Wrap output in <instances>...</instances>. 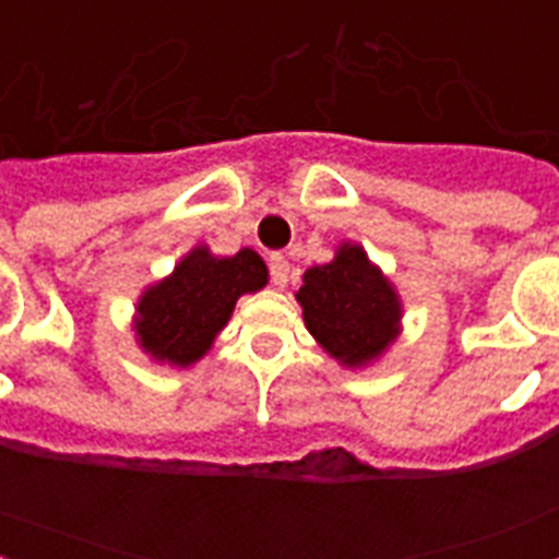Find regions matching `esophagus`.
I'll return each instance as SVG.
<instances>
[{
    "mask_svg": "<svg viewBox=\"0 0 559 559\" xmlns=\"http://www.w3.org/2000/svg\"><path fill=\"white\" fill-rule=\"evenodd\" d=\"M271 283L276 288H285L290 283V263L283 254H271Z\"/></svg>",
    "mask_w": 559,
    "mask_h": 559,
    "instance_id": "1",
    "label": "esophagus"
}]
</instances>
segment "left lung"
I'll use <instances>...</instances> for the list:
<instances>
[{"instance_id":"1","label":"left lung","mask_w":559,"mask_h":559,"mask_svg":"<svg viewBox=\"0 0 559 559\" xmlns=\"http://www.w3.org/2000/svg\"><path fill=\"white\" fill-rule=\"evenodd\" d=\"M316 344L344 369H367L403 333V299L367 249L344 240L335 257L302 274L296 290Z\"/></svg>"}]
</instances>
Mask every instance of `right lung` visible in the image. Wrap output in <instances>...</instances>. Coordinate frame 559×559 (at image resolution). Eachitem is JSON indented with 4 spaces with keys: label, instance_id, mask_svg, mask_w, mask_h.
Returning a JSON list of instances; mask_svg holds the SVG:
<instances>
[{
    "label": "right lung",
    "instance_id": "1",
    "mask_svg": "<svg viewBox=\"0 0 559 559\" xmlns=\"http://www.w3.org/2000/svg\"><path fill=\"white\" fill-rule=\"evenodd\" d=\"M269 285V265L254 249L231 257L192 246L176 269L142 290L131 330L136 347L173 369H190L212 349L243 294Z\"/></svg>",
    "mask_w": 559,
    "mask_h": 559
}]
</instances>
